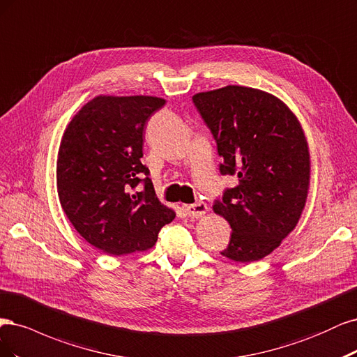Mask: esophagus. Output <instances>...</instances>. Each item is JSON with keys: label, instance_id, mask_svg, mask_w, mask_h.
I'll return each instance as SVG.
<instances>
[{"label": "esophagus", "instance_id": "1", "mask_svg": "<svg viewBox=\"0 0 357 357\" xmlns=\"http://www.w3.org/2000/svg\"><path fill=\"white\" fill-rule=\"evenodd\" d=\"M185 212L191 218H202L206 212H208V204L203 202L188 204V206H185Z\"/></svg>", "mask_w": 357, "mask_h": 357}]
</instances>
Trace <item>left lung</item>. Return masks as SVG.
Wrapping results in <instances>:
<instances>
[{"label": "left lung", "mask_w": 357, "mask_h": 357, "mask_svg": "<svg viewBox=\"0 0 357 357\" xmlns=\"http://www.w3.org/2000/svg\"><path fill=\"white\" fill-rule=\"evenodd\" d=\"M222 157L221 175L238 183L215 200V213L231 225L221 255L258 261L296 227L310 185V154L300 121L275 96L227 86L192 96Z\"/></svg>", "instance_id": "8db88e82"}]
</instances>
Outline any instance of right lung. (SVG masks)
I'll return each mask as SVG.
<instances>
[{
    "label": "right lung",
    "instance_id": "right-lung-1",
    "mask_svg": "<svg viewBox=\"0 0 357 357\" xmlns=\"http://www.w3.org/2000/svg\"><path fill=\"white\" fill-rule=\"evenodd\" d=\"M165 103L155 96H96L62 136L56 165L61 206L79 236L109 255L153 248L175 218L141 162L145 124Z\"/></svg>",
    "mask_w": 357,
    "mask_h": 357
}]
</instances>
